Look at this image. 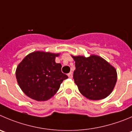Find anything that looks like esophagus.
I'll list each match as a JSON object with an SVG mask.
<instances>
[{"label":"esophagus","mask_w":132,"mask_h":132,"mask_svg":"<svg viewBox=\"0 0 132 132\" xmlns=\"http://www.w3.org/2000/svg\"><path fill=\"white\" fill-rule=\"evenodd\" d=\"M68 76H69V78H72V72H69V73L68 74Z\"/></svg>","instance_id":"1"}]
</instances>
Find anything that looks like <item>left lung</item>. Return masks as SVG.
Listing matches in <instances>:
<instances>
[{
  "instance_id": "8db88e82",
  "label": "left lung",
  "mask_w": 132,
  "mask_h": 132,
  "mask_svg": "<svg viewBox=\"0 0 132 132\" xmlns=\"http://www.w3.org/2000/svg\"><path fill=\"white\" fill-rule=\"evenodd\" d=\"M76 69L73 78L80 92L87 98L98 100L111 94L117 80V71L104 59L96 55L73 56Z\"/></svg>"
}]
</instances>
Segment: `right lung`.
<instances>
[{
	"instance_id": "obj_1",
	"label": "right lung",
	"mask_w": 132,
	"mask_h": 132,
	"mask_svg": "<svg viewBox=\"0 0 132 132\" xmlns=\"http://www.w3.org/2000/svg\"><path fill=\"white\" fill-rule=\"evenodd\" d=\"M59 55L36 51L27 55L19 64L16 78L26 96L37 101L48 100L56 93L62 81L68 78L61 72V64L55 61Z\"/></svg>"
}]
</instances>
